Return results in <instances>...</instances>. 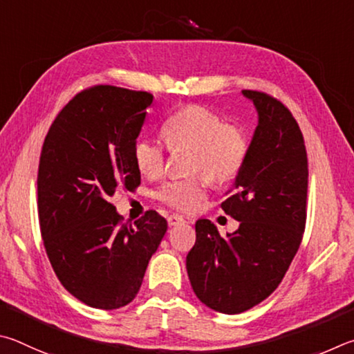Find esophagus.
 I'll return each instance as SVG.
<instances>
[{"label":"esophagus","instance_id":"1","mask_svg":"<svg viewBox=\"0 0 354 354\" xmlns=\"http://www.w3.org/2000/svg\"><path fill=\"white\" fill-rule=\"evenodd\" d=\"M167 224H169L171 227L185 224V218L180 214H171V216H167Z\"/></svg>","mask_w":354,"mask_h":354}]
</instances>
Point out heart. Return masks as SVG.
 I'll list each match as a JSON object with an SVG mask.
<instances>
[{
	"label": "heart",
	"mask_w": 354,
	"mask_h": 354,
	"mask_svg": "<svg viewBox=\"0 0 354 354\" xmlns=\"http://www.w3.org/2000/svg\"><path fill=\"white\" fill-rule=\"evenodd\" d=\"M163 138L171 151L191 149V171H201L188 178H174L157 191L165 205L177 212L191 213L205 199L209 178L227 183L238 176L250 152V140L244 129L227 124L216 111L189 105L163 124ZM133 160L138 171L157 178L165 171L166 149L158 140L140 138L135 142Z\"/></svg>",
	"instance_id": "heart-1"
}]
</instances>
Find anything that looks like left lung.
<instances>
[{
  "mask_svg": "<svg viewBox=\"0 0 354 354\" xmlns=\"http://www.w3.org/2000/svg\"><path fill=\"white\" fill-rule=\"evenodd\" d=\"M243 95L255 104L258 126L245 165L221 203L239 228L222 238L212 222L199 219L187 257L197 299L224 314L244 313L274 292L306 225L308 155L299 124L268 93Z\"/></svg>",
  "mask_w": 354,
  "mask_h": 354,
  "instance_id": "left-lung-1",
  "label": "left lung"
}]
</instances>
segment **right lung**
I'll return each mask as SVG.
<instances>
[{
	"instance_id": "add662e5",
	"label": "right lung",
	"mask_w": 354,
	"mask_h": 354,
	"mask_svg": "<svg viewBox=\"0 0 354 354\" xmlns=\"http://www.w3.org/2000/svg\"><path fill=\"white\" fill-rule=\"evenodd\" d=\"M153 96L113 85L77 93L43 142L37 208L53 269L68 292L97 309L129 305L167 222L155 209L122 224L110 197L141 176L133 147Z\"/></svg>"
}]
</instances>
